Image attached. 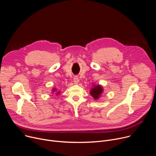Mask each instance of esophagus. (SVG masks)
<instances>
[{
    "instance_id": "esophagus-1",
    "label": "esophagus",
    "mask_w": 156,
    "mask_h": 156,
    "mask_svg": "<svg viewBox=\"0 0 156 156\" xmlns=\"http://www.w3.org/2000/svg\"><path fill=\"white\" fill-rule=\"evenodd\" d=\"M79 78L77 77V76H75L74 78H73V82L75 84H78L79 83Z\"/></svg>"
}]
</instances>
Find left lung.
Listing matches in <instances>:
<instances>
[{
  "instance_id": "left-lung-1",
  "label": "left lung",
  "mask_w": 156,
  "mask_h": 156,
  "mask_svg": "<svg viewBox=\"0 0 156 156\" xmlns=\"http://www.w3.org/2000/svg\"><path fill=\"white\" fill-rule=\"evenodd\" d=\"M103 87L100 84H93V87L90 90V94L93 97L94 100L98 99L103 93Z\"/></svg>"
}]
</instances>
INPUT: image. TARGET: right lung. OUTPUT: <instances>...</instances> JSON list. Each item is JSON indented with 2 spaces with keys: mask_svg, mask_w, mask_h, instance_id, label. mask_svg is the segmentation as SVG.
<instances>
[{
  "mask_svg": "<svg viewBox=\"0 0 156 156\" xmlns=\"http://www.w3.org/2000/svg\"><path fill=\"white\" fill-rule=\"evenodd\" d=\"M52 93H54V92H56L57 91V89L56 88H55V87H54L53 89H52ZM60 93V91H58V92H56V95H58Z\"/></svg>",
  "mask_w": 156,
  "mask_h": 156,
  "instance_id": "1",
  "label": "right lung"
}]
</instances>
